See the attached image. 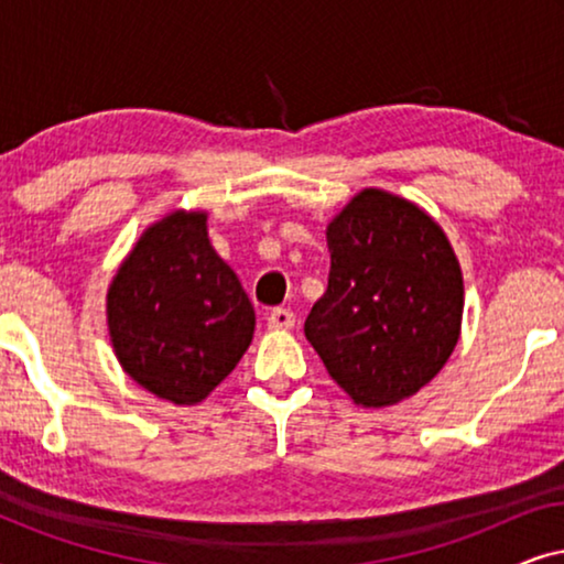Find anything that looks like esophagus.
Instances as JSON below:
<instances>
[{
  "label": "esophagus",
  "mask_w": 564,
  "mask_h": 564,
  "mask_svg": "<svg viewBox=\"0 0 564 564\" xmlns=\"http://www.w3.org/2000/svg\"><path fill=\"white\" fill-rule=\"evenodd\" d=\"M267 326L272 330H290L295 326V313L288 311V307H274V311L269 313Z\"/></svg>",
  "instance_id": "34e87169"
}]
</instances>
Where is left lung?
<instances>
[{
    "instance_id": "8db88e82",
    "label": "left lung",
    "mask_w": 564,
    "mask_h": 564,
    "mask_svg": "<svg viewBox=\"0 0 564 564\" xmlns=\"http://www.w3.org/2000/svg\"><path fill=\"white\" fill-rule=\"evenodd\" d=\"M328 288L305 336L361 408L395 405L459 341L465 282L449 238L411 199L367 187L328 223Z\"/></svg>"
}]
</instances>
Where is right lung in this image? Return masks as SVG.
I'll return each mask as SVG.
<instances>
[{"mask_svg":"<svg viewBox=\"0 0 564 564\" xmlns=\"http://www.w3.org/2000/svg\"><path fill=\"white\" fill-rule=\"evenodd\" d=\"M257 315L207 238L205 210L151 223L107 288V330L128 377L174 405H197L249 349Z\"/></svg>","mask_w":564,"mask_h":564,"instance_id":"obj_1","label":"right lung"}]
</instances>
